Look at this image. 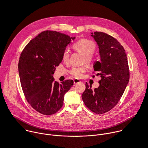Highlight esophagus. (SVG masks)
Wrapping results in <instances>:
<instances>
[{"instance_id":"esophagus-1","label":"esophagus","mask_w":148,"mask_h":148,"mask_svg":"<svg viewBox=\"0 0 148 148\" xmlns=\"http://www.w3.org/2000/svg\"><path fill=\"white\" fill-rule=\"evenodd\" d=\"M81 82L79 80H78V79H74L73 80V83H74V84H77V83H80Z\"/></svg>"}]
</instances>
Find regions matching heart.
<instances>
[{"mask_svg":"<svg viewBox=\"0 0 148 148\" xmlns=\"http://www.w3.org/2000/svg\"><path fill=\"white\" fill-rule=\"evenodd\" d=\"M73 47L79 52L84 56V62L90 64L93 61L92 54L95 50V45L94 43L88 39H81L76 42L73 45ZM69 58V51L68 49H65L62 53V59L64 62L68 61ZM87 68L83 65L81 66H74L71 68L69 73L75 78H80L83 76V73L86 71Z\"/></svg>","mask_w":148,"mask_h":148,"instance_id":"1","label":"heart"}]
</instances>
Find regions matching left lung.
I'll return each mask as SVG.
<instances>
[{
  "instance_id": "8db88e82",
  "label": "left lung",
  "mask_w": 148,
  "mask_h": 148,
  "mask_svg": "<svg viewBox=\"0 0 148 148\" xmlns=\"http://www.w3.org/2000/svg\"><path fill=\"white\" fill-rule=\"evenodd\" d=\"M91 34L101 57V61L94 65V72L101 79L99 87L94 90L86 83L82 97L91 111L102 114L113 108L120 101L128 83L130 72L125 50L115 38L102 32Z\"/></svg>"
}]
</instances>
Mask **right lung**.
I'll return each mask as SVG.
<instances>
[{
	"label": "right lung",
	"instance_id": "obj_1",
	"mask_svg": "<svg viewBox=\"0 0 148 148\" xmlns=\"http://www.w3.org/2000/svg\"><path fill=\"white\" fill-rule=\"evenodd\" d=\"M75 38L45 31L32 39L20 55L18 72L24 94L29 105L43 114L58 112L63 106L65 94L73 84L72 80L59 84L52 75L62 61L65 47Z\"/></svg>",
	"mask_w": 148,
	"mask_h": 148
}]
</instances>
